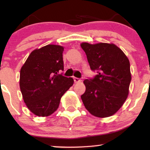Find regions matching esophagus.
<instances>
[{"mask_svg": "<svg viewBox=\"0 0 150 150\" xmlns=\"http://www.w3.org/2000/svg\"><path fill=\"white\" fill-rule=\"evenodd\" d=\"M74 81H75V83H77V82H81V80L80 78H77V77H74Z\"/></svg>", "mask_w": 150, "mask_h": 150, "instance_id": "obj_1", "label": "esophagus"}]
</instances>
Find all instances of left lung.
Instances as JSON below:
<instances>
[{"label": "left lung", "instance_id": "8db88e82", "mask_svg": "<svg viewBox=\"0 0 150 150\" xmlns=\"http://www.w3.org/2000/svg\"><path fill=\"white\" fill-rule=\"evenodd\" d=\"M87 55L93 78L84 80L85 92L81 96L86 109L93 116L105 118L118 111L128 97L131 81L130 62L113 44H81Z\"/></svg>", "mask_w": 150, "mask_h": 150}]
</instances>
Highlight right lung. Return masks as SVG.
<instances>
[{
	"label": "right lung",
	"mask_w": 150,
	"mask_h": 150,
	"mask_svg": "<svg viewBox=\"0 0 150 150\" xmlns=\"http://www.w3.org/2000/svg\"><path fill=\"white\" fill-rule=\"evenodd\" d=\"M63 46L46 45L32 51L20 70V87L27 108L38 116H48L59 106L62 96L73 85L63 76Z\"/></svg>",
	"instance_id": "1"
}]
</instances>
